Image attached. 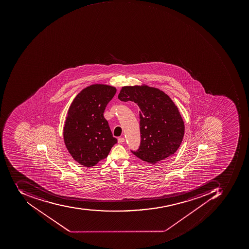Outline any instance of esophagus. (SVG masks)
Wrapping results in <instances>:
<instances>
[{"label": "esophagus", "mask_w": 249, "mask_h": 249, "mask_svg": "<svg viewBox=\"0 0 249 249\" xmlns=\"http://www.w3.org/2000/svg\"><path fill=\"white\" fill-rule=\"evenodd\" d=\"M124 137H119V139H118V142H119V143H122V142H124Z\"/></svg>", "instance_id": "esophagus-1"}]
</instances>
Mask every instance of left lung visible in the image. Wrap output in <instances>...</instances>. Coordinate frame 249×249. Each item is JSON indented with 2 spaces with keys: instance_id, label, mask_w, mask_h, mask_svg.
Returning <instances> with one entry per match:
<instances>
[{
  "instance_id": "1",
  "label": "left lung",
  "mask_w": 249,
  "mask_h": 249,
  "mask_svg": "<svg viewBox=\"0 0 249 249\" xmlns=\"http://www.w3.org/2000/svg\"><path fill=\"white\" fill-rule=\"evenodd\" d=\"M121 101L139 107L141 145L133 154L156 164L175 154L184 136V122L178 107L162 90L147 85L122 87Z\"/></svg>"
}]
</instances>
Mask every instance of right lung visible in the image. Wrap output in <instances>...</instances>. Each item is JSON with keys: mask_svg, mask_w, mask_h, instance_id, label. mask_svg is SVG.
<instances>
[{"mask_svg": "<svg viewBox=\"0 0 249 249\" xmlns=\"http://www.w3.org/2000/svg\"><path fill=\"white\" fill-rule=\"evenodd\" d=\"M116 88L92 85L81 90L71 103L63 127L65 145L74 161L93 167L108 156L117 139L104 116Z\"/></svg>", "mask_w": 249, "mask_h": 249, "instance_id": "obj_1", "label": "right lung"}]
</instances>
